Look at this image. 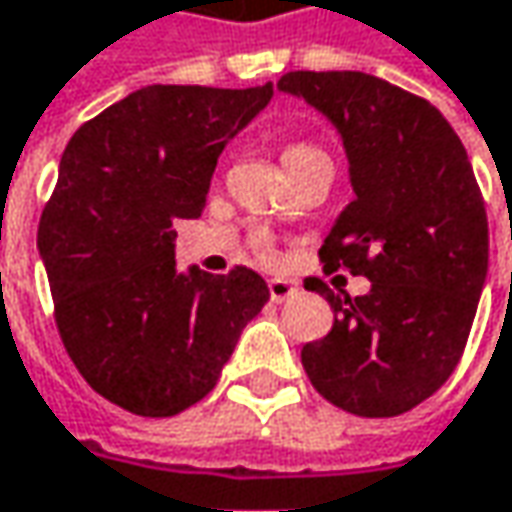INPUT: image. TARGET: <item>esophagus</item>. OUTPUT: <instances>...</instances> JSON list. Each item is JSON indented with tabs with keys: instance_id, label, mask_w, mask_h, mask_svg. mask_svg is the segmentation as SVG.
Instances as JSON below:
<instances>
[{
	"instance_id": "34e87169",
	"label": "esophagus",
	"mask_w": 512,
	"mask_h": 512,
	"mask_svg": "<svg viewBox=\"0 0 512 512\" xmlns=\"http://www.w3.org/2000/svg\"><path fill=\"white\" fill-rule=\"evenodd\" d=\"M293 293H296V284L293 281H287V278H272L269 281V299L272 302H287Z\"/></svg>"
}]
</instances>
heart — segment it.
I'll list each match as a JSON object with an SVG mask.
<instances>
[{
	"instance_id": "1",
	"label": "heart",
	"mask_w": 512,
	"mask_h": 512,
	"mask_svg": "<svg viewBox=\"0 0 512 512\" xmlns=\"http://www.w3.org/2000/svg\"><path fill=\"white\" fill-rule=\"evenodd\" d=\"M281 161L287 166V172H296V169H302L307 163L328 161V155H325V149H322L319 143H313V140H290V143H284V149H281ZM255 249L263 257L269 255V237H263V234L255 237Z\"/></svg>"
}]
</instances>
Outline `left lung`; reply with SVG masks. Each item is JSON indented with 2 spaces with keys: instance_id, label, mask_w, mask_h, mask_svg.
<instances>
[{
  "instance_id": "left-lung-1",
  "label": "left lung",
  "mask_w": 512,
  "mask_h": 512,
  "mask_svg": "<svg viewBox=\"0 0 512 512\" xmlns=\"http://www.w3.org/2000/svg\"><path fill=\"white\" fill-rule=\"evenodd\" d=\"M278 90L302 96L343 137L354 202L319 257L372 281L357 299L310 284L334 328L304 346V372L346 413H407L460 363L487 281V210L469 155L431 102L384 78L299 70Z\"/></svg>"
}]
</instances>
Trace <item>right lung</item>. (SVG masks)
I'll return each mask as SVG.
<instances>
[{"label": "right lung", "mask_w": 512, "mask_h": 512, "mask_svg": "<svg viewBox=\"0 0 512 512\" xmlns=\"http://www.w3.org/2000/svg\"><path fill=\"white\" fill-rule=\"evenodd\" d=\"M246 90L152 84L84 122L64 149L37 249L55 322L84 381L137 416H175L216 387L266 281L175 269L178 219H196L225 143L269 105Z\"/></svg>", "instance_id": "add662e5"}]
</instances>
